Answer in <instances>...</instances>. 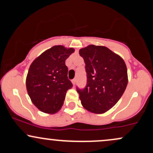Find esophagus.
Returning <instances> with one entry per match:
<instances>
[{
	"label": "esophagus",
	"instance_id": "1",
	"mask_svg": "<svg viewBox=\"0 0 153 153\" xmlns=\"http://www.w3.org/2000/svg\"><path fill=\"white\" fill-rule=\"evenodd\" d=\"M72 82H73V85H75V82H76V79H75V78L73 79V80H72Z\"/></svg>",
	"mask_w": 153,
	"mask_h": 153
}]
</instances>
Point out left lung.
I'll return each instance as SVG.
<instances>
[{
    "mask_svg": "<svg viewBox=\"0 0 153 153\" xmlns=\"http://www.w3.org/2000/svg\"><path fill=\"white\" fill-rule=\"evenodd\" d=\"M79 54L85 62L87 83L77 91L82 106L94 114H103L118 102L128 82L127 69L120 56L103 46L88 45Z\"/></svg>",
    "mask_w": 153,
    "mask_h": 153,
    "instance_id": "8db88e82",
    "label": "left lung"
}]
</instances>
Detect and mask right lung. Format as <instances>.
Returning a JSON list of instances; mask_svg holds the SVG:
<instances>
[{"label": "right lung", "mask_w": 153, "mask_h": 153, "mask_svg": "<svg viewBox=\"0 0 153 153\" xmlns=\"http://www.w3.org/2000/svg\"><path fill=\"white\" fill-rule=\"evenodd\" d=\"M74 51L62 45L54 46L31 64L26 89L32 103L41 111L54 114L62 106L67 91L73 87L68 78L65 60Z\"/></svg>", "instance_id": "obj_1"}]
</instances>
